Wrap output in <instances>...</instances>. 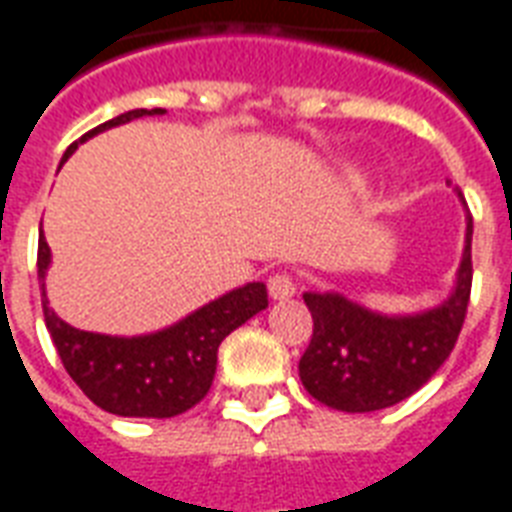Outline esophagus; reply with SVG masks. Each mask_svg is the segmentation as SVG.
Instances as JSON below:
<instances>
[{
  "mask_svg": "<svg viewBox=\"0 0 512 512\" xmlns=\"http://www.w3.org/2000/svg\"><path fill=\"white\" fill-rule=\"evenodd\" d=\"M295 290H298V284H295L290 273H276V276L268 279V295L273 300H290Z\"/></svg>",
  "mask_w": 512,
  "mask_h": 512,
  "instance_id": "1",
  "label": "esophagus"
}]
</instances>
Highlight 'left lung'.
<instances>
[{
    "label": "left lung",
    "mask_w": 512,
    "mask_h": 512,
    "mask_svg": "<svg viewBox=\"0 0 512 512\" xmlns=\"http://www.w3.org/2000/svg\"><path fill=\"white\" fill-rule=\"evenodd\" d=\"M473 217L467 214L456 287L438 308L384 317L338 292H306L314 335L300 357V381L327 408L370 413L397 405L435 376L462 333L473 287Z\"/></svg>",
    "instance_id": "left-lung-1"
}]
</instances>
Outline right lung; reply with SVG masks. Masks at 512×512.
Returning <instances> with one entry per match:
<instances>
[{"instance_id":"right-lung-1","label":"right lung","mask_w":512,"mask_h":512,"mask_svg":"<svg viewBox=\"0 0 512 512\" xmlns=\"http://www.w3.org/2000/svg\"><path fill=\"white\" fill-rule=\"evenodd\" d=\"M142 115H163V109H131L112 117L80 139H91L112 126H123ZM77 150L69 144L64 161ZM61 161V163H64ZM50 265V247L39 236L37 273L42 279V311L45 325L64 362L66 373L96 403L101 411L136 419H171L201 403L214 381L217 349L236 327L268 306L263 282H249L239 290L206 303L177 325L136 338L85 333L66 325L48 306L45 273Z\"/></svg>"}]
</instances>
